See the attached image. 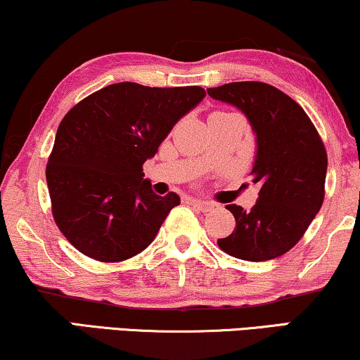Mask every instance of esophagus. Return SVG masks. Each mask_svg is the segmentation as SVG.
I'll use <instances>...</instances> for the list:
<instances>
[{
  "instance_id": "obj_1",
  "label": "esophagus",
  "mask_w": 360,
  "mask_h": 360,
  "mask_svg": "<svg viewBox=\"0 0 360 360\" xmlns=\"http://www.w3.org/2000/svg\"><path fill=\"white\" fill-rule=\"evenodd\" d=\"M188 205L195 206L196 210L201 211V213H208V211L213 210V205L208 203V201H201V200H188Z\"/></svg>"
}]
</instances>
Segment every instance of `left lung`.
Segmentation results:
<instances>
[{"label": "left lung", "instance_id": "1", "mask_svg": "<svg viewBox=\"0 0 360 360\" xmlns=\"http://www.w3.org/2000/svg\"><path fill=\"white\" fill-rule=\"evenodd\" d=\"M208 95L243 111L257 137L250 172L260 184L257 203L250 211L226 206L236 228L218 245L252 262L280 257L303 238L323 205L328 155L321 137L303 108L267 83H226L208 88Z\"/></svg>", "mask_w": 360, "mask_h": 360}]
</instances>
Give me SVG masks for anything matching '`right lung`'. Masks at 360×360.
Listing matches in <instances>:
<instances>
[{
	"mask_svg": "<svg viewBox=\"0 0 360 360\" xmlns=\"http://www.w3.org/2000/svg\"><path fill=\"white\" fill-rule=\"evenodd\" d=\"M205 96L201 86L122 82L63 116L46 176L53 219L73 248L100 262H121L154 240L180 196L155 195L142 165Z\"/></svg>",
	"mask_w": 360,
	"mask_h": 360,
	"instance_id": "1",
	"label": "right lung"
}]
</instances>
